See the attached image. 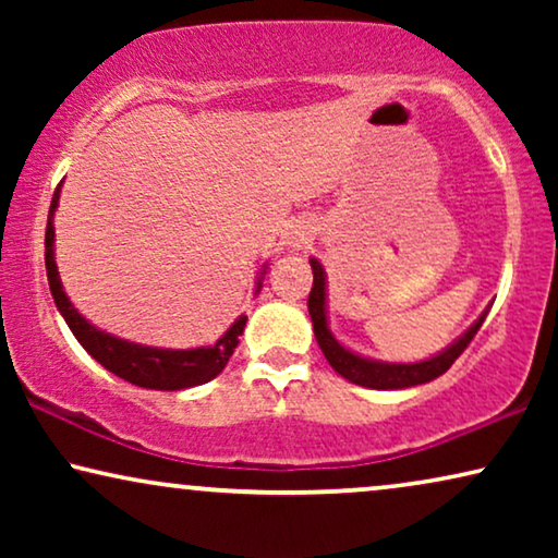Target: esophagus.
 <instances>
[{
    "mask_svg": "<svg viewBox=\"0 0 558 558\" xmlns=\"http://www.w3.org/2000/svg\"><path fill=\"white\" fill-rule=\"evenodd\" d=\"M312 239V233L307 231V228H294V231L292 233H289V246H300V243H307Z\"/></svg>",
    "mask_w": 558,
    "mask_h": 558,
    "instance_id": "1",
    "label": "esophagus"
}]
</instances>
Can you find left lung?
<instances>
[{"label":"left lung","mask_w":558,"mask_h":558,"mask_svg":"<svg viewBox=\"0 0 558 558\" xmlns=\"http://www.w3.org/2000/svg\"><path fill=\"white\" fill-rule=\"evenodd\" d=\"M310 266H312V274H315V281H312L307 310L312 317V327H315L317 345L325 353L327 363L335 368V373H340L342 378H348L350 384L355 386L378 388V391H399V388L429 384V380L439 378L441 373H447L449 365L462 355V350L470 345V340L475 338L477 330L485 323L487 312H490V304H487L483 315H480L475 323L460 335V338L449 342V345L445 350H439L437 355L426 357V361H416V363L373 361V357L353 353V350L342 345V342L330 332V323H327V274L315 256L310 258Z\"/></svg>","instance_id":"1"}]
</instances>
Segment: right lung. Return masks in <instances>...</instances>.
<instances>
[{
	"mask_svg": "<svg viewBox=\"0 0 558 558\" xmlns=\"http://www.w3.org/2000/svg\"><path fill=\"white\" fill-rule=\"evenodd\" d=\"M60 201V185L52 195L50 213H48V228H45V269H48V284L50 294L56 300V307L63 319L71 327L75 340L81 342L83 350L90 357H96L106 371L113 376L129 380V384L151 388V391H182V388L203 386L218 376L226 368L228 357L233 355L235 345H239V335L246 327V315H241L213 345L203 348H187V350H172V348H151L140 345V342L117 338V335L98 330L94 323H88L73 302L68 300L63 281H60L58 264H56V210ZM264 264L258 269L256 279V294L262 292V281L266 274Z\"/></svg>",
	"mask_w": 558,
	"mask_h": 558,
	"instance_id": "right-lung-1",
	"label": "right lung"
}]
</instances>
